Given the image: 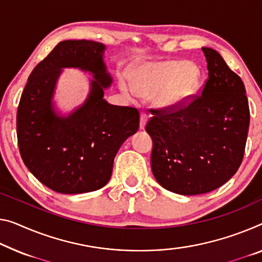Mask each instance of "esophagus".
<instances>
[{
    "mask_svg": "<svg viewBox=\"0 0 262 262\" xmlns=\"http://www.w3.org/2000/svg\"><path fill=\"white\" fill-rule=\"evenodd\" d=\"M146 122H147V116L146 114H140V124H139V127L140 130H144L145 125H146Z\"/></svg>",
    "mask_w": 262,
    "mask_h": 262,
    "instance_id": "34e87169",
    "label": "esophagus"
}]
</instances>
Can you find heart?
I'll return each mask as SVG.
<instances>
[{"instance_id": "obj_1", "label": "heart", "mask_w": 262, "mask_h": 262, "mask_svg": "<svg viewBox=\"0 0 262 262\" xmlns=\"http://www.w3.org/2000/svg\"><path fill=\"white\" fill-rule=\"evenodd\" d=\"M201 83L200 71L187 61H165L147 64L135 71L134 78L127 74L119 77V86L128 98L157 95V105L177 108L191 102Z\"/></svg>"}]
</instances>
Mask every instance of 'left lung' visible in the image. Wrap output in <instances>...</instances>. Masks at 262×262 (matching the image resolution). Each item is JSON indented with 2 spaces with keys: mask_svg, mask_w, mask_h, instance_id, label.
Returning <instances> with one entry per match:
<instances>
[{
  "mask_svg": "<svg viewBox=\"0 0 262 262\" xmlns=\"http://www.w3.org/2000/svg\"><path fill=\"white\" fill-rule=\"evenodd\" d=\"M201 50L208 70L201 96L187 106L154 110L145 127L154 142L151 167L156 180L183 195L211 192L235 174L249 126L243 80L218 51Z\"/></svg>",
  "mask_w": 262,
  "mask_h": 262,
  "instance_id": "obj_1",
  "label": "left lung"
}]
</instances>
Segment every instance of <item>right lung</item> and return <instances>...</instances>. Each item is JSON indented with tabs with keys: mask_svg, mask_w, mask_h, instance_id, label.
I'll return each mask as SVG.
<instances>
[{
	"mask_svg": "<svg viewBox=\"0 0 262 262\" xmlns=\"http://www.w3.org/2000/svg\"><path fill=\"white\" fill-rule=\"evenodd\" d=\"M105 49L86 39L59 42L35 67L19 99V154L28 170L55 192L78 194L105 186L119 147L139 127L137 108L112 105L103 98L112 83L104 63ZM66 67L89 72L93 78L82 105L62 115L53 96Z\"/></svg>",
	"mask_w": 262,
	"mask_h": 262,
	"instance_id": "add662e5",
	"label": "right lung"
}]
</instances>
